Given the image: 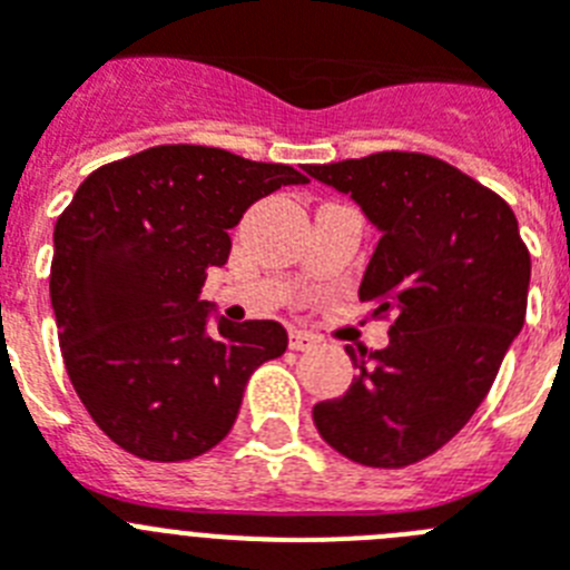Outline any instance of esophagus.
<instances>
[{
  "instance_id": "34e87169",
  "label": "esophagus",
  "mask_w": 570,
  "mask_h": 570,
  "mask_svg": "<svg viewBox=\"0 0 570 570\" xmlns=\"http://www.w3.org/2000/svg\"><path fill=\"white\" fill-rule=\"evenodd\" d=\"M291 347L294 351H308V347H314V336H308L305 331H291Z\"/></svg>"
}]
</instances>
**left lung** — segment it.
<instances>
[{"instance_id":"8db88e82","label":"left lung","mask_w":570,"mask_h":570,"mask_svg":"<svg viewBox=\"0 0 570 570\" xmlns=\"http://www.w3.org/2000/svg\"><path fill=\"white\" fill-rule=\"evenodd\" d=\"M382 230L360 299L391 320L382 351L314 405L316 431L365 468H407L460 434L522 331L531 254L511 205L454 165L411 150L308 165Z\"/></svg>"}]
</instances>
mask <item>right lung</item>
<instances>
[{
    "label": "right lung",
    "instance_id": "obj_1",
    "mask_svg": "<svg viewBox=\"0 0 570 570\" xmlns=\"http://www.w3.org/2000/svg\"><path fill=\"white\" fill-rule=\"evenodd\" d=\"M291 165L223 148L156 145L102 165L53 228L50 302L79 400L108 440L148 462L203 456L228 436L262 362L288 347L279 322L205 331L208 268L228 262L242 214Z\"/></svg>",
    "mask_w": 570,
    "mask_h": 570
}]
</instances>
